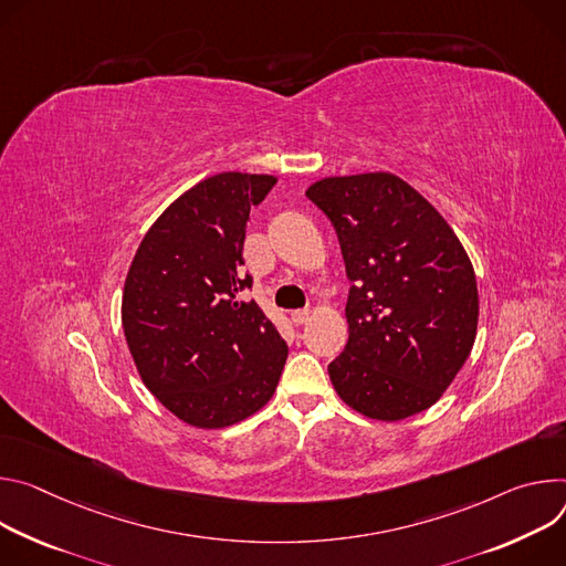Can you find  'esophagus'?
<instances>
[{"label":"esophagus","instance_id":"1","mask_svg":"<svg viewBox=\"0 0 566 566\" xmlns=\"http://www.w3.org/2000/svg\"><path fill=\"white\" fill-rule=\"evenodd\" d=\"M290 317H292V324H294V326H303V324L310 319V310H305V307H303V310H294Z\"/></svg>","mask_w":566,"mask_h":566}]
</instances>
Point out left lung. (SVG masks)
<instances>
[{
    "label": "left lung",
    "instance_id": "8db88e82",
    "mask_svg": "<svg viewBox=\"0 0 566 566\" xmlns=\"http://www.w3.org/2000/svg\"><path fill=\"white\" fill-rule=\"evenodd\" d=\"M337 231L348 344L328 364L339 398L378 420L429 409L465 364L479 292L461 240L391 172L326 177L305 191Z\"/></svg>",
    "mask_w": 566,
    "mask_h": 566
}]
</instances>
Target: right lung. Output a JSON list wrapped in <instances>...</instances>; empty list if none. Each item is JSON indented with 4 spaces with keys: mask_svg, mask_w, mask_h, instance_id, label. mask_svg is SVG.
I'll return each mask as SVG.
<instances>
[{
    "mask_svg": "<svg viewBox=\"0 0 566 566\" xmlns=\"http://www.w3.org/2000/svg\"><path fill=\"white\" fill-rule=\"evenodd\" d=\"M276 177L220 172L175 200L144 235L125 279V342L150 394L188 424L220 429L276 391L287 344L242 270L251 207Z\"/></svg>",
    "mask_w": 566,
    "mask_h": 566,
    "instance_id": "1",
    "label": "right lung"
}]
</instances>
